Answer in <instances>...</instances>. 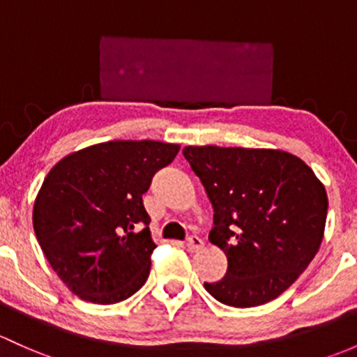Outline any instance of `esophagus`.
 <instances>
[{"label": "esophagus", "mask_w": 357, "mask_h": 357, "mask_svg": "<svg viewBox=\"0 0 357 357\" xmlns=\"http://www.w3.org/2000/svg\"><path fill=\"white\" fill-rule=\"evenodd\" d=\"M186 248H188L190 253H195V251H198L204 248V239L198 238L197 234H191L188 238V241H186Z\"/></svg>", "instance_id": "esophagus-1"}]
</instances>
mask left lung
<instances>
[{"mask_svg":"<svg viewBox=\"0 0 357 357\" xmlns=\"http://www.w3.org/2000/svg\"><path fill=\"white\" fill-rule=\"evenodd\" d=\"M213 207L208 239L227 272L205 289L227 306L279 298L321 245L328 198L314 172L292 153L270 149L185 147Z\"/></svg>","mask_w":357,"mask_h":357,"instance_id":"obj_1","label":"left lung"}]
</instances>
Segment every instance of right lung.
Here are the masks:
<instances>
[{
	"label": "right lung",
	"mask_w": 357,
	"mask_h": 357,
	"mask_svg": "<svg viewBox=\"0 0 357 357\" xmlns=\"http://www.w3.org/2000/svg\"><path fill=\"white\" fill-rule=\"evenodd\" d=\"M179 145L116 140L70 153L51 169L33 204L47 261L78 298L114 305L150 273V217L142 195Z\"/></svg>",
	"instance_id": "1"
}]
</instances>
